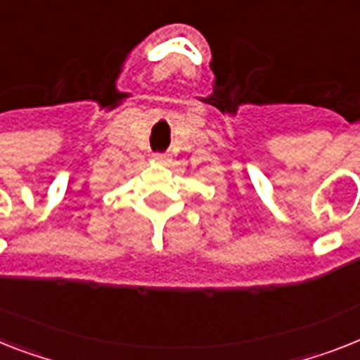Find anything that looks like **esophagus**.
<instances>
[{
	"label": "esophagus",
	"instance_id": "34e87169",
	"mask_svg": "<svg viewBox=\"0 0 360 360\" xmlns=\"http://www.w3.org/2000/svg\"><path fill=\"white\" fill-rule=\"evenodd\" d=\"M154 160L158 163H167L169 162V156L167 154H162V153H156L154 154Z\"/></svg>",
	"mask_w": 360,
	"mask_h": 360
}]
</instances>
